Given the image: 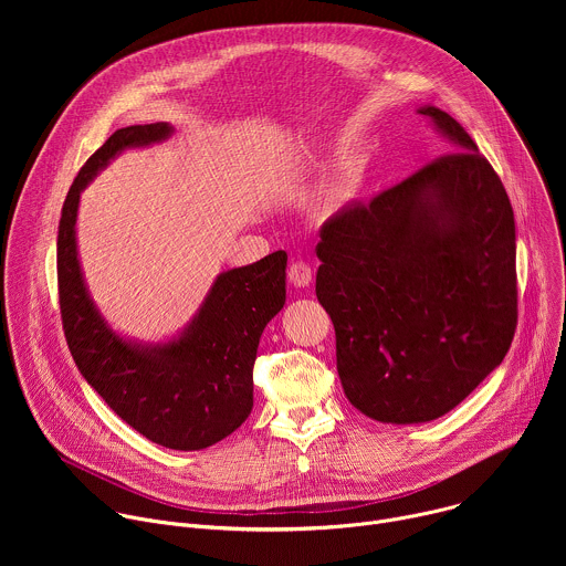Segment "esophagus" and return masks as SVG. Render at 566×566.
Instances as JSON below:
<instances>
[{"label": "esophagus", "mask_w": 566, "mask_h": 566, "mask_svg": "<svg viewBox=\"0 0 566 566\" xmlns=\"http://www.w3.org/2000/svg\"><path fill=\"white\" fill-rule=\"evenodd\" d=\"M313 280V269L308 266V262L304 260H295L291 266H289V282L293 286H308Z\"/></svg>", "instance_id": "esophagus-1"}]
</instances>
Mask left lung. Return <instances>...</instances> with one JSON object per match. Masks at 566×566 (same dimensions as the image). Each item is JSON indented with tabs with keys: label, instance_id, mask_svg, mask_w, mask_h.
Returning <instances> with one entry per match:
<instances>
[{
	"label": "left lung",
	"instance_id": "8db88e82",
	"mask_svg": "<svg viewBox=\"0 0 566 566\" xmlns=\"http://www.w3.org/2000/svg\"><path fill=\"white\" fill-rule=\"evenodd\" d=\"M421 114L457 151L334 214L315 247V295L334 322L343 389L382 423L457 408L504 360L517 327L504 184L450 114Z\"/></svg>",
	"mask_w": 566,
	"mask_h": 566
}]
</instances>
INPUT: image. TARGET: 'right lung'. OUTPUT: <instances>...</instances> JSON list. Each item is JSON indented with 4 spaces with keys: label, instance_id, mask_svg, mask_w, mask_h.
Returning <instances> with one entry per match:
<instances>
[{
    "label": "right lung",
    "instance_id": "add662e5",
    "mask_svg": "<svg viewBox=\"0 0 566 566\" xmlns=\"http://www.w3.org/2000/svg\"><path fill=\"white\" fill-rule=\"evenodd\" d=\"M170 132L166 123L123 127L80 168L57 228V295L69 352L107 406L158 446L203 450L232 434L253 410L258 345L286 300V253L221 273L181 338L138 347L98 315L75 251L80 192L118 151L164 140Z\"/></svg>",
    "mask_w": 566,
    "mask_h": 566
}]
</instances>
